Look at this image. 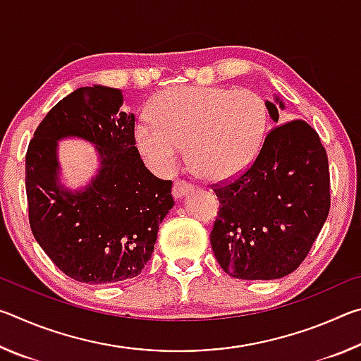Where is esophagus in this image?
<instances>
[{
    "label": "esophagus",
    "mask_w": 361,
    "mask_h": 361,
    "mask_svg": "<svg viewBox=\"0 0 361 361\" xmlns=\"http://www.w3.org/2000/svg\"><path fill=\"white\" fill-rule=\"evenodd\" d=\"M192 188H194V185H191V183H188L185 180H176L173 183V197L175 199L183 197V195L188 194Z\"/></svg>",
    "instance_id": "1"
}]
</instances>
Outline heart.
Listing matches in <instances>:
<instances>
[{
    "label": "heart",
    "instance_id": "1",
    "mask_svg": "<svg viewBox=\"0 0 361 361\" xmlns=\"http://www.w3.org/2000/svg\"><path fill=\"white\" fill-rule=\"evenodd\" d=\"M149 118L135 127V142L156 172H172L186 146L200 175L223 180L253 161L266 132L267 108L250 89L176 85L151 102Z\"/></svg>",
    "mask_w": 361,
    "mask_h": 361
}]
</instances>
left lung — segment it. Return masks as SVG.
<instances>
[{
	"label": "left lung",
	"instance_id": "8db88e82",
	"mask_svg": "<svg viewBox=\"0 0 361 361\" xmlns=\"http://www.w3.org/2000/svg\"><path fill=\"white\" fill-rule=\"evenodd\" d=\"M266 106L279 122L276 105ZM210 188L221 204L210 232L213 253L226 274L242 280L296 271L331 205L326 149L302 119L269 130L247 170Z\"/></svg>",
	"mask_w": 361,
	"mask_h": 361
}]
</instances>
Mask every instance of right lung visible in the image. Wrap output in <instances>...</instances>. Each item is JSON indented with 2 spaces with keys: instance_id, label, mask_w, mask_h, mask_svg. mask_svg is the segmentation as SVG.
<instances>
[{
  "instance_id": "right-lung-1",
  "label": "right lung",
  "mask_w": 361,
  "mask_h": 361,
  "mask_svg": "<svg viewBox=\"0 0 361 361\" xmlns=\"http://www.w3.org/2000/svg\"><path fill=\"white\" fill-rule=\"evenodd\" d=\"M121 105L118 89H76L41 121L25 156L35 239L65 276L89 285L137 277L175 204L172 180L157 178L140 159L135 116ZM63 136H81L99 149L102 169L85 192L56 183V140Z\"/></svg>"
}]
</instances>
